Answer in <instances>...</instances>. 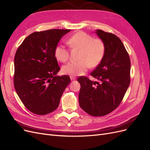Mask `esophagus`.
Returning <instances> with one entry per match:
<instances>
[{"label": "esophagus", "instance_id": "34e87169", "mask_svg": "<svg viewBox=\"0 0 150 150\" xmlns=\"http://www.w3.org/2000/svg\"><path fill=\"white\" fill-rule=\"evenodd\" d=\"M70 78L71 80H76V77L74 76H70Z\"/></svg>", "mask_w": 150, "mask_h": 150}]
</instances>
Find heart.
Segmentation results:
<instances>
[{"label": "heart", "instance_id": "b5f03b06", "mask_svg": "<svg viewBox=\"0 0 150 150\" xmlns=\"http://www.w3.org/2000/svg\"><path fill=\"white\" fill-rule=\"evenodd\" d=\"M67 44L72 48L81 50L78 62H70L62 67L64 74L71 76L82 75L87 71L89 66L96 67L103 60L105 54V45L103 40L93 39L92 36L83 32H79L72 35L68 39ZM54 55L58 61H67L69 52L62 45H58L54 51Z\"/></svg>", "mask_w": 150, "mask_h": 150}]
</instances>
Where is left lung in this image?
Here are the masks:
<instances>
[{
	"instance_id": "left-lung-1",
	"label": "left lung",
	"mask_w": 150,
	"mask_h": 150,
	"mask_svg": "<svg viewBox=\"0 0 150 150\" xmlns=\"http://www.w3.org/2000/svg\"><path fill=\"white\" fill-rule=\"evenodd\" d=\"M105 45L103 60L91 73L97 81L80 77V107L94 116H102L120 105L130 83L131 63L128 52L119 38L97 29L94 32Z\"/></svg>"
}]
</instances>
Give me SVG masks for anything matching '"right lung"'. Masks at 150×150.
I'll list each match as a JSON object with an SVG mask.
<instances>
[{
    "instance_id": "obj_1",
    "label": "right lung",
    "mask_w": 150,
    "mask_h": 150,
    "mask_svg": "<svg viewBox=\"0 0 150 150\" xmlns=\"http://www.w3.org/2000/svg\"><path fill=\"white\" fill-rule=\"evenodd\" d=\"M69 29L35 32L28 36L14 57L13 84L24 106L36 115H45L57 108L69 76H59L54 51Z\"/></svg>"
}]
</instances>
